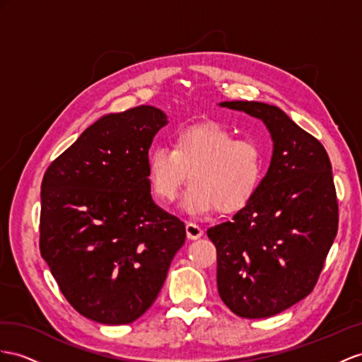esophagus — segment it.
I'll return each instance as SVG.
<instances>
[{"label": "esophagus", "instance_id": "1", "mask_svg": "<svg viewBox=\"0 0 362 362\" xmlns=\"http://www.w3.org/2000/svg\"><path fill=\"white\" fill-rule=\"evenodd\" d=\"M187 235H188L189 240H197L203 235V229L199 225L188 221V223H187Z\"/></svg>", "mask_w": 362, "mask_h": 362}]
</instances>
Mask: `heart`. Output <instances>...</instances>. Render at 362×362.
Listing matches in <instances>:
<instances>
[{
    "label": "heart",
    "instance_id": "1",
    "mask_svg": "<svg viewBox=\"0 0 362 362\" xmlns=\"http://www.w3.org/2000/svg\"><path fill=\"white\" fill-rule=\"evenodd\" d=\"M171 148L156 146L148 154V179L157 199L173 203L189 174L191 188L182 203L189 214L243 209L264 175L262 146L252 139H234L230 129L217 122L179 128Z\"/></svg>",
    "mask_w": 362,
    "mask_h": 362
}]
</instances>
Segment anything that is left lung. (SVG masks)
Instances as JSON below:
<instances>
[{"label":"left lung","mask_w":362,"mask_h":362,"mask_svg":"<svg viewBox=\"0 0 362 362\" xmlns=\"http://www.w3.org/2000/svg\"><path fill=\"white\" fill-rule=\"evenodd\" d=\"M220 107L263 120L274 151L255 196L206 234L217 249L220 298L242 318H269L308 296L338 230V202L324 146L263 102Z\"/></svg>","instance_id":"8db88e82"}]
</instances>
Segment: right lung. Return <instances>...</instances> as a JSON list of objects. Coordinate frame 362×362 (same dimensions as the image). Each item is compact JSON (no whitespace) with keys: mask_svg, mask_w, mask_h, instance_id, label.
<instances>
[{"mask_svg":"<svg viewBox=\"0 0 362 362\" xmlns=\"http://www.w3.org/2000/svg\"><path fill=\"white\" fill-rule=\"evenodd\" d=\"M166 124L151 105L102 116L44 174L41 255L88 320L117 326L142 317L187 238L148 179V150Z\"/></svg>","mask_w":362,"mask_h":362,"instance_id":"right-lung-1","label":"right lung"}]
</instances>
